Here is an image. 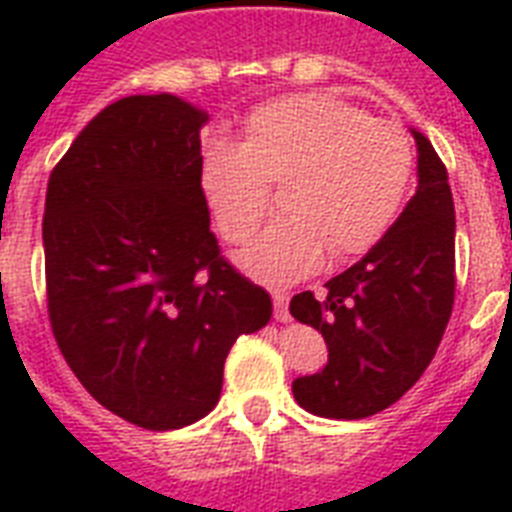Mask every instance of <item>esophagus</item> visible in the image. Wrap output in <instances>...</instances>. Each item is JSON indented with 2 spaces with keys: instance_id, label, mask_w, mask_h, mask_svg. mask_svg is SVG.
Instances as JSON below:
<instances>
[{
  "instance_id": "34e87169",
  "label": "esophagus",
  "mask_w": 512,
  "mask_h": 512,
  "mask_svg": "<svg viewBox=\"0 0 512 512\" xmlns=\"http://www.w3.org/2000/svg\"><path fill=\"white\" fill-rule=\"evenodd\" d=\"M273 313H276V321H289V295L281 292V289H273Z\"/></svg>"
}]
</instances>
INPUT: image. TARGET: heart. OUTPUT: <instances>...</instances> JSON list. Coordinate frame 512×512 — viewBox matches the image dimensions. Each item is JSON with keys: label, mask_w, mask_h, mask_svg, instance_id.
<instances>
[{"label": "heart", "mask_w": 512, "mask_h": 512, "mask_svg": "<svg viewBox=\"0 0 512 512\" xmlns=\"http://www.w3.org/2000/svg\"><path fill=\"white\" fill-rule=\"evenodd\" d=\"M414 140L396 119L327 92L273 98L241 122L239 143L209 140L199 154V191L217 233L244 244L279 185L273 220L236 263L284 287L319 271L327 255H364L393 228L412 193Z\"/></svg>", "instance_id": "obj_1"}]
</instances>
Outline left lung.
<instances>
[{
	"mask_svg": "<svg viewBox=\"0 0 512 512\" xmlns=\"http://www.w3.org/2000/svg\"><path fill=\"white\" fill-rule=\"evenodd\" d=\"M414 140L420 185L393 228L327 281V295L300 292L289 303L327 340V366L292 382L297 404L319 417L364 420L396 404L428 369L452 316V188L430 140Z\"/></svg>",
	"mask_w": 512,
	"mask_h": 512,
	"instance_id": "obj_1",
	"label": "left lung"
}]
</instances>
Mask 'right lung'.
Here are the masks:
<instances>
[{
    "instance_id": "right-lung-1",
    "label": "right lung",
    "mask_w": 512,
    "mask_h": 512,
    "mask_svg": "<svg viewBox=\"0 0 512 512\" xmlns=\"http://www.w3.org/2000/svg\"><path fill=\"white\" fill-rule=\"evenodd\" d=\"M207 114L175 95L106 106L55 164L44 199L47 313L60 353L108 412L175 430L215 409L239 335L271 321L209 231Z\"/></svg>"
}]
</instances>
